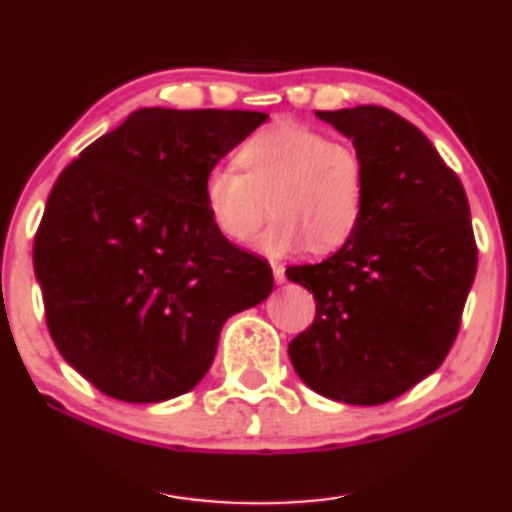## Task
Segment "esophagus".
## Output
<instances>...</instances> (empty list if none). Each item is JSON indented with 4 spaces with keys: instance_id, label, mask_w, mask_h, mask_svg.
I'll return each instance as SVG.
<instances>
[{
    "instance_id": "1",
    "label": "esophagus",
    "mask_w": 512,
    "mask_h": 512,
    "mask_svg": "<svg viewBox=\"0 0 512 512\" xmlns=\"http://www.w3.org/2000/svg\"><path fill=\"white\" fill-rule=\"evenodd\" d=\"M271 271H273V280H276L278 285H283L285 283V266L283 264H278V262H271Z\"/></svg>"
}]
</instances>
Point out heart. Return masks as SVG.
<instances>
[{"label": "heart", "mask_w": 512, "mask_h": 512, "mask_svg": "<svg viewBox=\"0 0 512 512\" xmlns=\"http://www.w3.org/2000/svg\"><path fill=\"white\" fill-rule=\"evenodd\" d=\"M236 171L215 164L204 176V206L218 234L232 243L259 239V250L280 257L306 248L329 253L359 225L366 167L348 141L329 139L304 122H278L255 134L239 153Z\"/></svg>", "instance_id": "1"}]
</instances>
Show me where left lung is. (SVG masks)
I'll return each instance as SVG.
<instances>
[{
  "instance_id": "left-lung-1",
  "label": "left lung",
  "mask_w": 512,
  "mask_h": 512,
  "mask_svg": "<svg viewBox=\"0 0 512 512\" xmlns=\"http://www.w3.org/2000/svg\"><path fill=\"white\" fill-rule=\"evenodd\" d=\"M366 167L359 225L320 264L287 269L315 320L290 343L322 397L378 406L434 373L455 343L478 266L469 199L415 125L383 106L318 111Z\"/></svg>"
}]
</instances>
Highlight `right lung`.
Listing matches in <instances>:
<instances>
[{"label":"right lung","mask_w":512,"mask_h":512,"mask_svg":"<svg viewBox=\"0 0 512 512\" xmlns=\"http://www.w3.org/2000/svg\"><path fill=\"white\" fill-rule=\"evenodd\" d=\"M266 118L141 109L55 181L34 236L46 325L106 397L190 392L229 315L269 297L271 266L218 234L201 192L208 169Z\"/></svg>","instance_id":"obj_1"}]
</instances>
